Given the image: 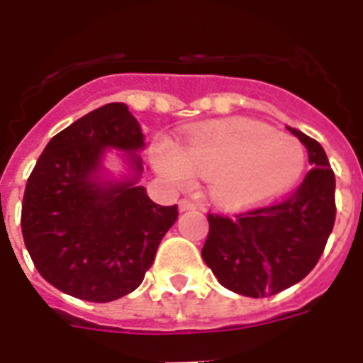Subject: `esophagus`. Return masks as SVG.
<instances>
[{
    "mask_svg": "<svg viewBox=\"0 0 363 363\" xmlns=\"http://www.w3.org/2000/svg\"><path fill=\"white\" fill-rule=\"evenodd\" d=\"M178 205H179V211H194V209H198V205L194 203V201H191V200H179L178 201Z\"/></svg>",
    "mask_w": 363,
    "mask_h": 363,
    "instance_id": "obj_1",
    "label": "esophagus"
}]
</instances>
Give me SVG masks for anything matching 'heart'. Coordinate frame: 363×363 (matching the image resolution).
Masks as SVG:
<instances>
[{
	"instance_id": "heart-1",
	"label": "heart",
	"mask_w": 363,
	"mask_h": 363,
	"mask_svg": "<svg viewBox=\"0 0 363 363\" xmlns=\"http://www.w3.org/2000/svg\"><path fill=\"white\" fill-rule=\"evenodd\" d=\"M152 160L167 184L185 189L194 176L207 178L218 205L245 209L293 187L306 167V149L269 125L229 118L192 129L182 147L162 140Z\"/></svg>"
}]
</instances>
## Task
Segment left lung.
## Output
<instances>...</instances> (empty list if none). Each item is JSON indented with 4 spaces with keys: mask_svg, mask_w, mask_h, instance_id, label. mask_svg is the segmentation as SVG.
Returning <instances> with one entry per match:
<instances>
[{
    "mask_svg": "<svg viewBox=\"0 0 363 363\" xmlns=\"http://www.w3.org/2000/svg\"><path fill=\"white\" fill-rule=\"evenodd\" d=\"M289 130L313 165L296 191L233 216L207 214L201 258L225 289L243 296H272L303 280L335 227V172L325 150L307 134Z\"/></svg>",
    "mask_w": 363,
    "mask_h": 363,
    "instance_id": "8db88e82",
    "label": "left lung"
}]
</instances>
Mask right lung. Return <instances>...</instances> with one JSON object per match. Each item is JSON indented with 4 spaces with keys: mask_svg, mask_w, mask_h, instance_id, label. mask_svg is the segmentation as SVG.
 Segmentation results:
<instances>
[{
    "mask_svg": "<svg viewBox=\"0 0 363 363\" xmlns=\"http://www.w3.org/2000/svg\"><path fill=\"white\" fill-rule=\"evenodd\" d=\"M105 147H143L127 105L107 104L57 133L32 169L21 205V233L38 272L62 293L98 303L142 284L178 218V205L154 203L136 179H92ZM133 163L142 171V160Z\"/></svg>",
    "mask_w": 363,
    "mask_h": 363,
    "instance_id": "add662e5",
    "label": "right lung"
}]
</instances>
